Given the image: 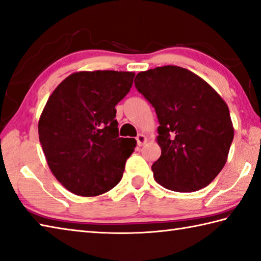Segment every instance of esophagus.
I'll list each match as a JSON object with an SVG mask.
<instances>
[{"label":"esophagus","mask_w":261,"mask_h":261,"mask_svg":"<svg viewBox=\"0 0 261 261\" xmlns=\"http://www.w3.org/2000/svg\"><path fill=\"white\" fill-rule=\"evenodd\" d=\"M146 141H147V138H146L145 135L139 134V135L137 136V144H138V146H139V147H141L142 145H145Z\"/></svg>","instance_id":"esophagus-1"}]
</instances>
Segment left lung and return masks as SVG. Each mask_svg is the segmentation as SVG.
Returning <instances> with one entry per match:
<instances>
[{"label":"left lung","mask_w":261,"mask_h":261,"mask_svg":"<svg viewBox=\"0 0 261 261\" xmlns=\"http://www.w3.org/2000/svg\"><path fill=\"white\" fill-rule=\"evenodd\" d=\"M135 86L160 122L155 180L176 192L207 187L225 165L234 137L225 101L200 76L175 65L139 72Z\"/></svg>","instance_id":"8db88e82"}]
</instances>
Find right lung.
<instances>
[{"instance_id": "right-lung-1", "label": "right lung", "mask_w": 261, "mask_h": 261, "mask_svg": "<svg viewBox=\"0 0 261 261\" xmlns=\"http://www.w3.org/2000/svg\"><path fill=\"white\" fill-rule=\"evenodd\" d=\"M135 73L81 71L49 96L38 122L48 167L76 196L95 197L114 188L137 142L119 137L115 105L129 93Z\"/></svg>"}]
</instances>
